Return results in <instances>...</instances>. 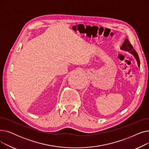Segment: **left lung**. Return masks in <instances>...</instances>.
Instances as JSON below:
<instances>
[{"instance_id":"left-lung-1","label":"left lung","mask_w":149,"mask_h":149,"mask_svg":"<svg viewBox=\"0 0 149 149\" xmlns=\"http://www.w3.org/2000/svg\"><path fill=\"white\" fill-rule=\"evenodd\" d=\"M121 49L124 51H126L129 52L130 53H131L132 54H133L134 56V57H135L137 63H138V65L139 67L140 66V63H139V58L138 57V55L137 54V52H136V51L135 50V49L134 48V47L131 45V43H130V42L129 41V40L127 38L125 39V40L124 42V43H123L122 46H121Z\"/></svg>"}]
</instances>
